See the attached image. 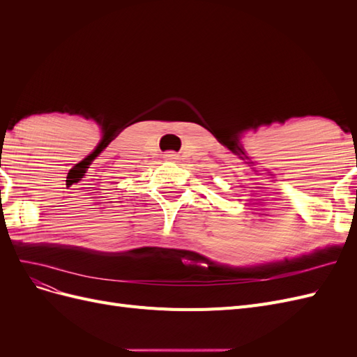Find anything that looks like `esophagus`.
<instances>
[{"mask_svg":"<svg viewBox=\"0 0 357 357\" xmlns=\"http://www.w3.org/2000/svg\"><path fill=\"white\" fill-rule=\"evenodd\" d=\"M164 158H165V160H176V159H177V155H176L174 152H167V153L164 155Z\"/></svg>","mask_w":357,"mask_h":357,"instance_id":"esophagus-1","label":"esophagus"}]
</instances>
